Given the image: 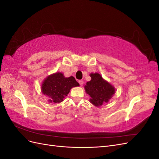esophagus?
Segmentation results:
<instances>
[{
	"instance_id": "obj_1",
	"label": "esophagus",
	"mask_w": 159,
	"mask_h": 159,
	"mask_svg": "<svg viewBox=\"0 0 159 159\" xmlns=\"http://www.w3.org/2000/svg\"><path fill=\"white\" fill-rule=\"evenodd\" d=\"M78 82H79V84H80V85H82L84 84V81H83V80H79Z\"/></svg>"
}]
</instances>
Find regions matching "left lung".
Segmentation results:
<instances>
[{
  "label": "left lung",
  "mask_w": 159,
  "mask_h": 159,
  "mask_svg": "<svg viewBox=\"0 0 159 159\" xmlns=\"http://www.w3.org/2000/svg\"><path fill=\"white\" fill-rule=\"evenodd\" d=\"M91 80L85 85V89L90 97V102L95 106L102 105L107 103L115 93V89L107 81L104 80L98 73L91 74Z\"/></svg>",
  "instance_id": "8db88e82"
}]
</instances>
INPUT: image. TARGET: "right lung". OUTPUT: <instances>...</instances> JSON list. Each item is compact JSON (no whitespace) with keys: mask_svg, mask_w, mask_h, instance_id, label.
I'll list each match as a JSON object with an SVG mask.
<instances>
[{"mask_svg":"<svg viewBox=\"0 0 159 159\" xmlns=\"http://www.w3.org/2000/svg\"><path fill=\"white\" fill-rule=\"evenodd\" d=\"M80 84L73 76L66 78L63 74L56 73L43 81L42 91L43 94L49 97L50 103H60L68 95L70 89Z\"/></svg>","mask_w":159,"mask_h":159,"instance_id":"right-lung-1","label":"right lung"}]
</instances>
